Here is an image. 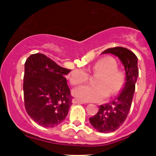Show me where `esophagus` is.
Here are the masks:
<instances>
[{
	"label": "esophagus",
	"instance_id": "34e87169",
	"mask_svg": "<svg viewBox=\"0 0 156 156\" xmlns=\"http://www.w3.org/2000/svg\"><path fill=\"white\" fill-rule=\"evenodd\" d=\"M72 103H80V104H84V102L81 101V100H78L77 99H73L72 100Z\"/></svg>",
	"mask_w": 156,
	"mask_h": 156
}]
</instances>
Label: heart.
<instances>
[{"label":"heart","instance_id":"heart-1","mask_svg":"<svg viewBox=\"0 0 156 156\" xmlns=\"http://www.w3.org/2000/svg\"><path fill=\"white\" fill-rule=\"evenodd\" d=\"M115 60L112 57H103L97 60L93 66V74H100L96 82L97 86L84 85L75 88L73 95L78 100L84 102H100L108 96L116 95L124 85L125 77L122 71L117 69ZM89 74L84 69H75L69 75L72 85H78L86 82Z\"/></svg>","mask_w":156,"mask_h":156}]
</instances>
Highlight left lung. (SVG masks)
<instances>
[{
  "label": "left lung",
  "mask_w": 156,
  "mask_h": 156,
  "mask_svg": "<svg viewBox=\"0 0 156 156\" xmlns=\"http://www.w3.org/2000/svg\"><path fill=\"white\" fill-rule=\"evenodd\" d=\"M102 53H112L120 59L125 69V82L122 90L114 100L100 106L95 115L90 118L92 126L102 133H110L119 128L130 111L139 75L137 57L128 49L122 47L108 48Z\"/></svg>",
  "instance_id": "left-lung-1"
}]
</instances>
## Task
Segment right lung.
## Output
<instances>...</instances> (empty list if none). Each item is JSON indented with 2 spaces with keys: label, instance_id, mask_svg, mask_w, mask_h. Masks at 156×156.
<instances>
[{
  "label": "right lung",
  "instance_id": "obj_1",
  "mask_svg": "<svg viewBox=\"0 0 156 156\" xmlns=\"http://www.w3.org/2000/svg\"><path fill=\"white\" fill-rule=\"evenodd\" d=\"M71 72L42 53H34L25 62V108L37 125L53 127L65 120L72 97L65 75Z\"/></svg>",
  "mask_w": 156,
  "mask_h": 156
}]
</instances>
